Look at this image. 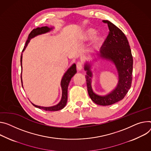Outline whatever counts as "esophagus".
Instances as JSON below:
<instances>
[{
	"instance_id": "34e87169",
	"label": "esophagus",
	"mask_w": 151,
	"mask_h": 151,
	"mask_svg": "<svg viewBox=\"0 0 151 151\" xmlns=\"http://www.w3.org/2000/svg\"><path fill=\"white\" fill-rule=\"evenodd\" d=\"M83 63L82 62H80V61H78L76 64V68L78 70H81L82 69V68H83Z\"/></svg>"
}]
</instances>
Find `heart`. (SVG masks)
<instances>
[{
  "label": "heart",
  "mask_w": 151,
  "mask_h": 151,
  "mask_svg": "<svg viewBox=\"0 0 151 151\" xmlns=\"http://www.w3.org/2000/svg\"><path fill=\"white\" fill-rule=\"evenodd\" d=\"M96 33L95 29L93 28H88L87 29L83 35V40L84 41H87L91 39ZM103 43V38L101 36H96L93 40L91 43V48L93 50H98Z\"/></svg>",
  "instance_id": "heart-1"
}]
</instances>
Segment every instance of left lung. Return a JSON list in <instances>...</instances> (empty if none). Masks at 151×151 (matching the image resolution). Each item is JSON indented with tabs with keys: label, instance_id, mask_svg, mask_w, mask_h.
Here are the masks:
<instances>
[{
	"label": "left lung",
	"instance_id": "1",
	"mask_svg": "<svg viewBox=\"0 0 151 151\" xmlns=\"http://www.w3.org/2000/svg\"><path fill=\"white\" fill-rule=\"evenodd\" d=\"M109 28V33L101 47L99 56L110 60L115 64L119 75L117 87L108 95L101 96L95 94L91 88L92 73L90 64H86L84 69L87 90L91 99L98 105L106 106L114 104L125 98L131 87L133 58L128 41L125 35L116 26L108 20H103Z\"/></svg>",
	"mask_w": 151,
	"mask_h": 151
}]
</instances>
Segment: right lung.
Returning a JSON list of instances; mask_svg holds the SVG:
<instances>
[{
	"instance_id": "1",
	"label": "right lung",
	"mask_w": 151,
	"mask_h": 151,
	"mask_svg": "<svg viewBox=\"0 0 151 151\" xmlns=\"http://www.w3.org/2000/svg\"><path fill=\"white\" fill-rule=\"evenodd\" d=\"M52 28H49L47 26H43V27H41V28H37L36 29H33L30 34H29L28 38L27 40L25 46H24V48L22 50V52L25 49L26 47L28 45V43L29 42L30 40L38 35L42 34H44L46 32H47L50 31ZM22 53L20 57V63H21V67L22 66ZM76 73V65L73 64L72 66H71L69 68H68V70L66 72V73L64 74V76L62 78L61 82V86L62 88V98L60 101V102L57 104V105H55L53 106H50V107H45V106H37L34 105V104H32L34 106L40 109H44L45 111H58L60 110V109H63L66 105L67 104V88L68 84H69L70 81L71 80V78L74 76V75ZM21 81H22V76H21ZM23 86V85H22Z\"/></svg>"
}]
</instances>
